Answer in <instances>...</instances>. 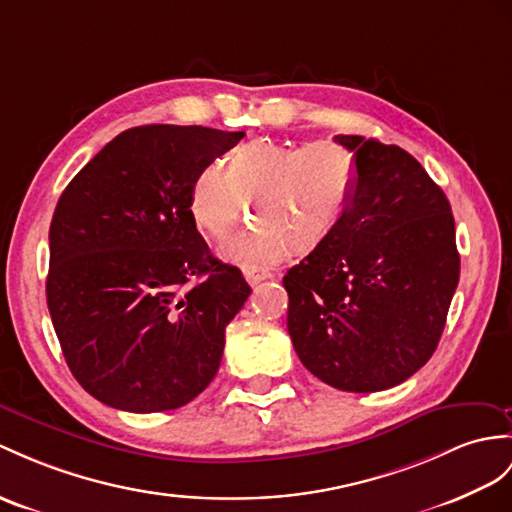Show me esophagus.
I'll return each mask as SVG.
<instances>
[{
    "mask_svg": "<svg viewBox=\"0 0 512 512\" xmlns=\"http://www.w3.org/2000/svg\"><path fill=\"white\" fill-rule=\"evenodd\" d=\"M269 278H271V273L267 269H245V280L249 284H258V282L269 280Z\"/></svg>",
    "mask_w": 512,
    "mask_h": 512,
    "instance_id": "34e87169",
    "label": "esophagus"
}]
</instances>
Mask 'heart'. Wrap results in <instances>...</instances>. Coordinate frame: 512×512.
<instances>
[{"label":"heart","mask_w":512,"mask_h":512,"mask_svg":"<svg viewBox=\"0 0 512 512\" xmlns=\"http://www.w3.org/2000/svg\"><path fill=\"white\" fill-rule=\"evenodd\" d=\"M358 165L350 149L334 141H252L236 149L228 167L206 162L195 173L189 210L215 239L226 236L252 208L256 223L223 241L232 263L267 267L289 249L306 254L339 226L350 208Z\"/></svg>","instance_id":"1"}]
</instances>
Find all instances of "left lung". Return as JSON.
Listing matches in <instances>:
<instances>
[{"label": "left lung", "mask_w": 512, "mask_h": 512, "mask_svg": "<svg viewBox=\"0 0 512 512\" xmlns=\"http://www.w3.org/2000/svg\"><path fill=\"white\" fill-rule=\"evenodd\" d=\"M358 182L326 241L284 276L289 328L304 367L341 391L402 384L428 363L460 276L450 202L397 145L356 134Z\"/></svg>", "instance_id": "8db88e82"}]
</instances>
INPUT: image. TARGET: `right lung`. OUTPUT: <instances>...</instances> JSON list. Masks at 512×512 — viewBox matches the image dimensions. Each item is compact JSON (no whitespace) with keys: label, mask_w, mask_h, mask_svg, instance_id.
<instances>
[{"label":"right lung","mask_w":512,"mask_h":512,"mask_svg":"<svg viewBox=\"0 0 512 512\" xmlns=\"http://www.w3.org/2000/svg\"><path fill=\"white\" fill-rule=\"evenodd\" d=\"M243 136L130 128L62 191L49 226L47 308L73 378L106 406L160 413L213 382L226 326L252 289L210 254L189 191Z\"/></svg>","instance_id":"right-lung-1"}]
</instances>
